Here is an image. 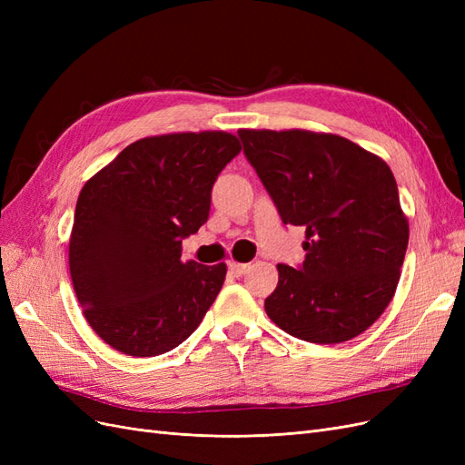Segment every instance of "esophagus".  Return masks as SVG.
Returning a JSON list of instances; mask_svg holds the SVG:
<instances>
[{
	"label": "esophagus",
	"mask_w": 465,
	"mask_h": 465,
	"mask_svg": "<svg viewBox=\"0 0 465 465\" xmlns=\"http://www.w3.org/2000/svg\"><path fill=\"white\" fill-rule=\"evenodd\" d=\"M248 263H238V262H229V270H231V273L234 275V277H241L242 273H246V270H248Z\"/></svg>",
	"instance_id": "1"
}]
</instances>
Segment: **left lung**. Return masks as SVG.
Returning a JSON list of instances; mask_svg holds the SVG:
<instances>
[{
	"instance_id": "8db88e82",
	"label": "left lung",
	"mask_w": 465,
	"mask_h": 465,
	"mask_svg": "<svg viewBox=\"0 0 465 465\" xmlns=\"http://www.w3.org/2000/svg\"><path fill=\"white\" fill-rule=\"evenodd\" d=\"M285 224L306 229L304 262L279 263L265 299L277 326L311 343L353 340L396 292L410 224L390 166L349 139L306 130H238Z\"/></svg>"
}]
</instances>
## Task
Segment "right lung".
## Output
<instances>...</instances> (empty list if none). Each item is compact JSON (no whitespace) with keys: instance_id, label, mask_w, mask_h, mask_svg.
<instances>
[{"instance_id":"add662e5","label":"right lung","mask_w":465,"mask_h":465,"mask_svg":"<svg viewBox=\"0 0 465 465\" xmlns=\"http://www.w3.org/2000/svg\"><path fill=\"white\" fill-rule=\"evenodd\" d=\"M241 153L227 132L143 137L83 186L69 272L89 326L124 355L154 357L200 326L227 265L182 262L209 217L211 188Z\"/></svg>"}]
</instances>
